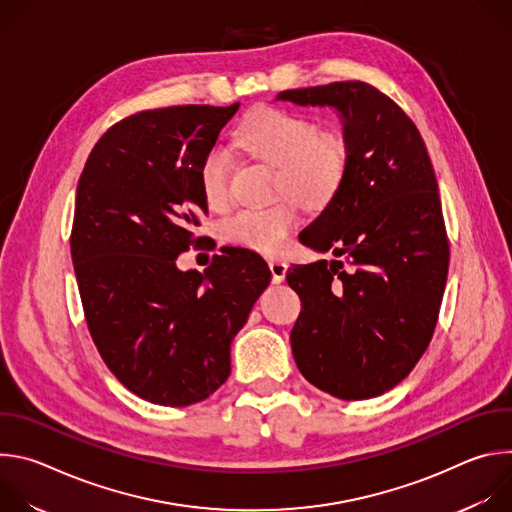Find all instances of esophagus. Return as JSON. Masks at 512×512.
Returning a JSON list of instances; mask_svg holds the SVG:
<instances>
[{"instance_id":"obj_1","label":"esophagus","mask_w":512,"mask_h":512,"mask_svg":"<svg viewBox=\"0 0 512 512\" xmlns=\"http://www.w3.org/2000/svg\"><path fill=\"white\" fill-rule=\"evenodd\" d=\"M269 269H271L273 283H281L285 279V273H287V263H283L279 259H273V261H269Z\"/></svg>"}]
</instances>
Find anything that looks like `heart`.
<instances>
[{
    "instance_id": "heart-1",
    "label": "heart",
    "mask_w": 512,
    "mask_h": 512,
    "mask_svg": "<svg viewBox=\"0 0 512 512\" xmlns=\"http://www.w3.org/2000/svg\"><path fill=\"white\" fill-rule=\"evenodd\" d=\"M237 145L251 156L277 168V190L316 204L332 196L346 168L344 143L320 133L312 119L281 109H259L237 131ZM200 190L210 206L229 196L231 156L221 145L210 148L200 164ZM298 223L294 202L267 208H241L225 218L223 237L239 247L279 253Z\"/></svg>"
}]
</instances>
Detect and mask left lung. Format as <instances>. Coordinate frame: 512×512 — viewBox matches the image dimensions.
Segmentation results:
<instances>
[{
	"mask_svg": "<svg viewBox=\"0 0 512 512\" xmlns=\"http://www.w3.org/2000/svg\"><path fill=\"white\" fill-rule=\"evenodd\" d=\"M275 101L334 109L346 148L336 192L300 233L332 259L287 273L302 300L291 352L320 391L379 397L425 352L446 287L450 245L431 160L413 121L367 83L283 91Z\"/></svg>",
	"mask_w": 512,
	"mask_h": 512,
	"instance_id": "left-lung-1",
	"label": "left lung"
}]
</instances>
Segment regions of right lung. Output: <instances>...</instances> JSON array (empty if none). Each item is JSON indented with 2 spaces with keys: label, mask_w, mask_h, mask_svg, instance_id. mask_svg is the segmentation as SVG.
<instances>
[{
  "label": "right lung",
  "mask_w": 512,
  "mask_h": 512,
  "mask_svg": "<svg viewBox=\"0 0 512 512\" xmlns=\"http://www.w3.org/2000/svg\"><path fill=\"white\" fill-rule=\"evenodd\" d=\"M184 105L131 115L93 148L77 186L70 255L109 371L137 397L186 407L231 375V342L271 281L231 247L204 273L176 259L208 212L200 164L237 113Z\"/></svg>",
  "instance_id": "obj_1"
}]
</instances>
